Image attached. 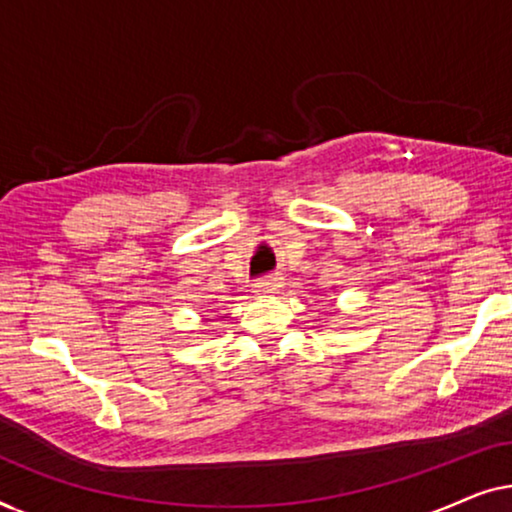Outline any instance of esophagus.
<instances>
[{
  "mask_svg": "<svg viewBox=\"0 0 512 512\" xmlns=\"http://www.w3.org/2000/svg\"><path fill=\"white\" fill-rule=\"evenodd\" d=\"M282 286H284L282 279L265 277V279H258V282L254 284V293H256V296H275V293H279Z\"/></svg>",
  "mask_w": 512,
  "mask_h": 512,
  "instance_id": "1",
  "label": "esophagus"
}]
</instances>
